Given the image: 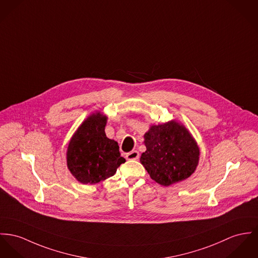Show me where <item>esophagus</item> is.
<instances>
[{
	"label": "esophagus",
	"instance_id": "34e87169",
	"mask_svg": "<svg viewBox=\"0 0 258 258\" xmlns=\"http://www.w3.org/2000/svg\"><path fill=\"white\" fill-rule=\"evenodd\" d=\"M125 157H126L127 160H137V159L139 158V151H137V150H134V151H132V152L126 153Z\"/></svg>",
	"mask_w": 258,
	"mask_h": 258
}]
</instances>
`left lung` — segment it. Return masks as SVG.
<instances>
[{"label": "left lung", "mask_w": 258, "mask_h": 258, "mask_svg": "<svg viewBox=\"0 0 258 258\" xmlns=\"http://www.w3.org/2000/svg\"><path fill=\"white\" fill-rule=\"evenodd\" d=\"M140 162L152 179L168 186L188 178L199 164L197 142L176 121L152 125L144 136Z\"/></svg>", "instance_id": "obj_1"}]
</instances>
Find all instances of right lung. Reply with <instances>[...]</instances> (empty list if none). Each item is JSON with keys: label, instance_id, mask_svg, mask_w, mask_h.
Listing matches in <instances>:
<instances>
[{"label": "right lung", "instance_id": "right-lung-1", "mask_svg": "<svg viewBox=\"0 0 258 258\" xmlns=\"http://www.w3.org/2000/svg\"><path fill=\"white\" fill-rule=\"evenodd\" d=\"M107 118L93 114L81 125L71 140L67 162L71 173L83 184H94L115 175L125 162L119 145L105 134Z\"/></svg>", "mask_w": 258, "mask_h": 258}]
</instances>
